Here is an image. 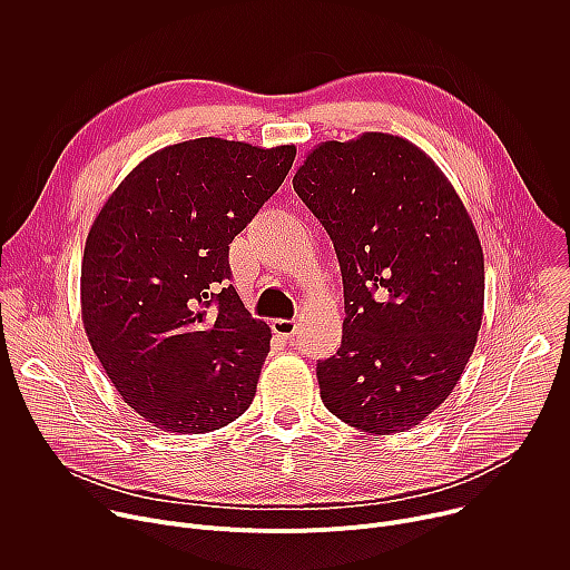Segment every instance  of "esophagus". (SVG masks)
<instances>
[{"instance_id":"obj_1","label":"esophagus","mask_w":570,"mask_h":570,"mask_svg":"<svg viewBox=\"0 0 570 570\" xmlns=\"http://www.w3.org/2000/svg\"><path fill=\"white\" fill-rule=\"evenodd\" d=\"M271 327H273V332H275L277 336H282V338H286V341H293V336H295V332H297V322H295V320H273Z\"/></svg>"}]
</instances>
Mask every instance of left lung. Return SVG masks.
Listing matches in <instances>:
<instances>
[{
  "label": "left lung",
  "instance_id": "obj_1",
  "mask_svg": "<svg viewBox=\"0 0 570 570\" xmlns=\"http://www.w3.org/2000/svg\"><path fill=\"white\" fill-rule=\"evenodd\" d=\"M293 189L343 273V343L317 363L324 405L372 435L422 424L458 385L482 322L484 259L466 207L422 148L387 132L317 144Z\"/></svg>",
  "mask_w": 570,
  "mask_h": 570
}]
</instances>
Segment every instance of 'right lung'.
Segmentation results:
<instances>
[{"label":"right lung","mask_w":570,"mask_h":570,"mask_svg":"<svg viewBox=\"0 0 570 570\" xmlns=\"http://www.w3.org/2000/svg\"><path fill=\"white\" fill-rule=\"evenodd\" d=\"M293 159V144L180 141L141 159L95 218L83 327L121 399L155 429L216 431L253 403L273 334L227 284V253Z\"/></svg>","instance_id":"right-lung-1"}]
</instances>
